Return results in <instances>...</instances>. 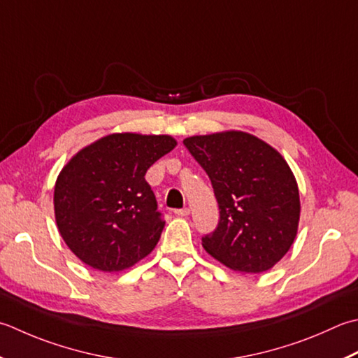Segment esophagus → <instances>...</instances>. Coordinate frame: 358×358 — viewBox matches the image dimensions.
I'll return each mask as SVG.
<instances>
[{"label":"esophagus","mask_w":358,"mask_h":358,"mask_svg":"<svg viewBox=\"0 0 358 358\" xmlns=\"http://www.w3.org/2000/svg\"><path fill=\"white\" fill-rule=\"evenodd\" d=\"M173 213L180 215V217H186V215H189V213H191V211H189V208H183V209H175Z\"/></svg>","instance_id":"esophagus-1"}]
</instances>
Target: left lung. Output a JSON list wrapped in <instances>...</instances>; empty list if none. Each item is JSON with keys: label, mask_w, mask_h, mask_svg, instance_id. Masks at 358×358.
Instances as JSON below:
<instances>
[{"label": "left lung", "mask_w": 358, "mask_h": 358, "mask_svg": "<svg viewBox=\"0 0 358 358\" xmlns=\"http://www.w3.org/2000/svg\"><path fill=\"white\" fill-rule=\"evenodd\" d=\"M183 144L208 173L219 203L220 220L201 237L203 248L237 271L270 270L298 231L299 192L289 164L243 131L191 136Z\"/></svg>", "instance_id": "obj_1"}]
</instances>
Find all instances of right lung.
I'll use <instances>...</instances> for the list:
<instances>
[{
    "label": "right lung",
    "instance_id": "1",
    "mask_svg": "<svg viewBox=\"0 0 358 358\" xmlns=\"http://www.w3.org/2000/svg\"><path fill=\"white\" fill-rule=\"evenodd\" d=\"M175 145L167 135L115 133L63 167L54 189L55 220L82 262L121 271L157 247L166 222L144 177Z\"/></svg>",
    "mask_w": 358,
    "mask_h": 358
}]
</instances>
